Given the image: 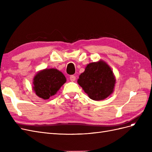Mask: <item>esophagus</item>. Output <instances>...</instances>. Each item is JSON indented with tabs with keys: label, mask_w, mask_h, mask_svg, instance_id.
Wrapping results in <instances>:
<instances>
[{
	"label": "esophagus",
	"mask_w": 152,
	"mask_h": 152,
	"mask_svg": "<svg viewBox=\"0 0 152 152\" xmlns=\"http://www.w3.org/2000/svg\"><path fill=\"white\" fill-rule=\"evenodd\" d=\"M75 79H76V77L75 75H70V80L72 82H74L75 80Z\"/></svg>",
	"instance_id": "1"
}]
</instances>
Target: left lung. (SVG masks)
<instances>
[{
  "label": "left lung",
  "mask_w": 152,
  "mask_h": 152,
  "mask_svg": "<svg viewBox=\"0 0 152 152\" xmlns=\"http://www.w3.org/2000/svg\"><path fill=\"white\" fill-rule=\"evenodd\" d=\"M77 82L91 99L99 101L113 93L115 79L111 68L100 60L88 64Z\"/></svg>",
  "instance_id": "8db88e82"
}]
</instances>
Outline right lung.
Here are the masks:
<instances>
[{"instance_id":"right-lung-1","label":"right lung","mask_w":152,"mask_h":152,"mask_svg":"<svg viewBox=\"0 0 152 152\" xmlns=\"http://www.w3.org/2000/svg\"><path fill=\"white\" fill-rule=\"evenodd\" d=\"M66 81L65 75L57 69H44L34 77L33 89L39 98L48 99L56 94Z\"/></svg>"}]
</instances>
